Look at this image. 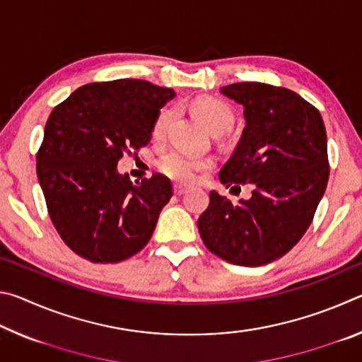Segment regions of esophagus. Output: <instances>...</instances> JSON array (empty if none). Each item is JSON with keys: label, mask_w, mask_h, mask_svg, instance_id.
Masks as SVG:
<instances>
[{"label": "esophagus", "mask_w": 362, "mask_h": 362, "mask_svg": "<svg viewBox=\"0 0 362 362\" xmlns=\"http://www.w3.org/2000/svg\"><path fill=\"white\" fill-rule=\"evenodd\" d=\"M187 192V187H183V185H179V183H175V185H174V193L175 194H183V193H185Z\"/></svg>", "instance_id": "esophagus-1"}]
</instances>
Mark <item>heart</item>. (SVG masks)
Here are the masks:
<instances>
[{"mask_svg": "<svg viewBox=\"0 0 362 362\" xmlns=\"http://www.w3.org/2000/svg\"><path fill=\"white\" fill-rule=\"evenodd\" d=\"M196 113L212 132H226L235 124V110L217 97H203L194 103ZM174 118V108H163L153 124V136L163 137L168 132L170 121ZM211 158L193 155L187 150L173 148L158 159V168L169 179L180 183L192 182L198 173L212 168Z\"/></svg>", "mask_w": 362, "mask_h": 362, "instance_id": "heart-1", "label": "heart"}]
</instances>
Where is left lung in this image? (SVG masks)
<instances>
[{"label":"left lung","mask_w":362,"mask_h":362,"mask_svg":"<svg viewBox=\"0 0 362 362\" xmlns=\"http://www.w3.org/2000/svg\"><path fill=\"white\" fill-rule=\"evenodd\" d=\"M222 94L244 107L246 127L218 179L226 188L250 183L252 198L231 203L211 192L198 230L220 259L267 265L289 252L313 222L329 180L326 127L317 108L291 89L236 83Z\"/></svg>","instance_id":"8db88e82"}]
</instances>
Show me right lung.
I'll return each instance as SVG.
<instances>
[{
    "label": "right lung",
    "mask_w": 362,
    "mask_h": 362,
    "mask_svg": "<svg viewBox=\"0 0 362 362\" xmlns=\"http://www.w3.org/2000/svg\"><path fill=\"white\" fill-rule=\"evenodd\" d=\"M175 93L144 79L90 83L49 115L36 174L49 217L73 252L118 263L142 250L173 196L168 177L132 185L116 164L150 142L159 110Z\"/></svg>",
    "instance_id": "obj_1"
}]
</instances>
